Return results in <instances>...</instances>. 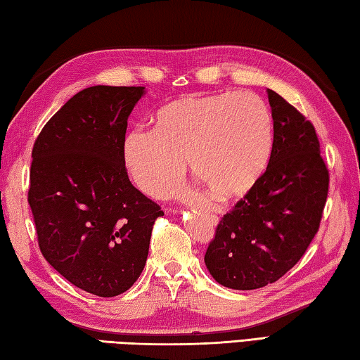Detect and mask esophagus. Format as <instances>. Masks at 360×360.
Returning a JSON list of instances; mask_svg holds the SVG:
<instances>
[{"instance_id":"obj_1","label":"esophagus","mask_w":360,"mask_h":360,"mask_svg":"<svg viewBox=\"0 0 360 360\" xmlns=\"http://www.w3.org/2000/svg\"><path fill=\"white\" fill-rule=\"evenodd\" d=\"M212 219H214V221H216V216H212Z\"/></svg>"}]
</instances>
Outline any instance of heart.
Returning <instances> with one entry per match:
<instances>
[{"label": "heart", "instance_id": "b5f03b06", "mask_svg": "<svg viewBox=\"0 0 360 360\" xmlns=\"http://www.w3.org/2000/svg\"><path fill=\"white\" fill-rule=\"evenodd\" d=\"M273 147L268 108L252 92L185 96L155 117L153 131H130L124 161L134 183L152 198L177 194L186 160L216 200L246 194L263 175Z\"/></svg>", "mask_w": 360, "mask_h": 360}]
</instances>
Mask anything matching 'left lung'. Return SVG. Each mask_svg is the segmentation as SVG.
<instances>
[{
	"label": "left lung",
	"instance_id": "obj_1",
	"mask_svg": "<svg viewBox=\"0 0 360 360\" xmlns=\"http://www.w3.org/2000/svg\"><path fill=\"white\" fill-rule=\"evenodd\" d=\"M273 148L266 171L224 214L205 254L221 285L255 290L273 283L300 262L320 227L329 174L314 125L266 89Z\"/></svg>",
	"mask_w": 360,
	"mask_h": 360
}]
</instances>
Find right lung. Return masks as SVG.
<instances>
[{"label":"right lung","instance_id":"obj_1","mask_svg":"<svg viewBox=\"0 0 360 360\" xmlns=\"http://www.w3.org/2000/svg\"><path fill=\"white\" fill-rule=\"evenodd\" d=\"M146 87L92 86L46 122L32 147L28 202L45 260L75 287L122 295L146 266L155 219L124 161L127 120Z\"/></svg>","mask_w":360,"mask_h":360}]
</instances>
